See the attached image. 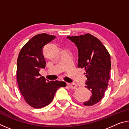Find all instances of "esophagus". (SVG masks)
<instances>
[{"label":"esophagus","instance_id":"obj_1","mask_svg":"<svg viewBox=\"0 0 129 129\" xmlns=\"http://www.w3.org/2000/svg\"><path fill=\"white\" fill-rule=\"evenodd\" d=\"M68 86L69 88L70 89H76V87H77V85L75 83H72V84H68Z\"/></svg>","mask_w":129,"mask_h":129}]
</instances>
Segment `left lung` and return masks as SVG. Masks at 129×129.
Here are the masks:
<instances>
[{"label":"left lung","mask_w":129,"mask_h":129,"mask_svg":"<svg viewBox=\"0 0 129 129\" xmlns=\"http://www.w3.org/2000/svg\"><path fill=\"white\" fill-rule=\"evenodd\" d=\"M67 38L77 47V67L85 70V87L91 92L90 99L84 105L92 106L101 101L108 88L111 69L110 54L99 39L89 34Z\"/></svg>","instance_id":"obj_1"}]
</instances>
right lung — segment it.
Wrapping results in <instances>:
<instances>
[{"label": "right lung", "instance_id": "1", "mask_svg": "<svg viewBox=\"0 0 129 129\" xmlns=\"http://www.w3.org/2000/svg\"><path fill=\"white\" fill-rule=\"evenodd\" d=\"M55 38L47 34L36 35L24 45L17 58L16 78L19 90L25 102L34 108L47 106L57 90L67 85L64 81H49L39 73L46 65L43 47Z\"/></svg>", "mask_w": 129, "mask_h": 129}]
</instances>
